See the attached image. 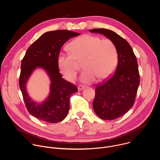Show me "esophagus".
<instances>
[{
	"mask_svg": "<svg viewBox=\"0 0 160 160\" xmlns=\"http://www.w3.org/2000/svg\"><path fill=\"white\" fill-rule=\"evenodd\" d=\"M84 89V86L83 85H79L78 87V91H81V90H83Z\"/></svg>",
	"mask_w": 160,
	"mask_h": 160,
	"instance_id": "esophagus-1",
	"label": "esophagus"
}]
</instances>
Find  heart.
Returning a JSON list of instances; mask_svg holds the SVG:
<instances>
[{"label": "heart", "instance_id": "obj_1", "mask_svg": "<svg viewBox=\"0 0 160 160\" xmlns=\"http://www.w3.org/2000/svg\"><path fill=\"white\" fill-rule=\"evenodd\" d=\"M72 52H61L58 56V66L61 73L69 81L77 77L79 62H83L85 70L80 80L83 83H90L98 77L99 80L108 78L115 70L117 61V50L109 39H102L90 35H82L71 42Z\"/></svg>", "mask_w": 160, "mask_h": 160}]
</instances>
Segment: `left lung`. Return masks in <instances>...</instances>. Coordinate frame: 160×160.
<instances>
[{
  "mask_svg": "<svg viewBox=\"0 0 160 160\" xmlns=\"http://www.w3.org/2000/svg\"><path fill=\"white\" fill-rule=\"evenodd\" d=\"M89 32L104 35L117 48L118 61L116 72L97 86L92 105L100 118L112 120L123 115L134 104L140 83L138 61L128 42L115 32L104 28Z\"/></svg>",
  "mask_w": 160,
  "mask_h": 160,
  "instance_id": "obj_1",
  "label": "left lung"
}]
</instances>
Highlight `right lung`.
<instances>
[{
    "label": "right lung",
    "instance_id": "obj_1",
    "mask_svg": "<svg viewBox=\"0 0 160 160\" xmlns=\"http://www.w3.org/2000/svg\"><path fill=\"white\" fill-rule=\"evenodd\" d=\"M80 34L66 30L48 32L30 45L22 59L19 88L28 112L36 118L48 123H58L66 117L70 96L78 89L62 78L58 59L62 45L70 38ZM37 68L46 72L51 81L49 96L42 103L33 101L26 89L30 76Z\"/></svg>",
    "mask_w": 160,
    "mask_h": 160
}]
</instances>
